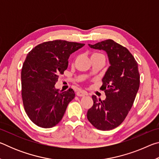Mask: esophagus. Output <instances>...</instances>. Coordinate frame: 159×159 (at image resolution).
I'll use <instances>...</instances> for the list:
<instances>
[{
	"mask_svg": "<svg viewBox=\"0 0 159 159\" xmlns=\"http://www.w3.org/2000/svg\"><path fill=\"white\" fill-rule=\"evenodd\" d=\"M76 95L79 96V97H83V96H85V95H88V93L85 92V91H78L76 93Z\"/></svg>",
	"mask_w": 159,
	"mask_h": 159,
	"instance_id": "esophagus-1",
	"label": "esophagus"
}]
</instances>
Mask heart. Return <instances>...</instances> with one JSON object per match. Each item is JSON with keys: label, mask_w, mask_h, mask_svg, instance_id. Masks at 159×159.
Here are the masks:
<instances>
[{"label": "heart", "mask_w": 159, "mask_h": 159, "mask_svg": "<svg viewBox=\"0 0 159 159\" xmlns=\"http://www.w3.org/2000/svg\"><path fill=\"white\" fill-rule=\"evenodd\" d=\"M104 57V55L103 54L99 53V52H93L91 55V58L93 57Z\"/></svg>", "instance_id": "heart-1"}]
</instances>
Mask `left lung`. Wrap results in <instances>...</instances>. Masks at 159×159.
Here are the masks:
<instances>
[{
    "label": "left lung",
    "mask_w": 159,
    "mask_h": 159,
    "mask_svg": "<svg viewBox=\"0 0 159 159\" xmlns=\"http://www.w3.org/2000/svg\"><path fill=\"white\" fill-rule=\"evenodd\" d=\"M88 45L106 51L110 66L101 87L106 99L101 100L93 95V105L87 118L98 130H112L121 124L133 104L139 87L138 64L127 48L111 39Z\"/></svg>",
    "instance_id": "obj_1"
}]
</instances>
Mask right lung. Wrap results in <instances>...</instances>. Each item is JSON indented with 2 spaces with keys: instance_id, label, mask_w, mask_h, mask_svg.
<instances>
[{
  "instance_id": "right-lung-1",
  "label": "right lung",
  "mask_w": 159,
  "mask_h": 159,
  "mask_svg": "<svg viewBox=\"0 0 159 159\" xmlns=\"http://www.w3.org/2000/svg\"><path fill=\"white\" fill-rule=\"evenodd\" d=\"M84 45L55 40L38 45L26 56L21 73V97L26 114L36 125L50 128L62 118L75 93L72 89L60 91L55 85L68 67L71 54Z\"/></svg>"
}]
</instances>
